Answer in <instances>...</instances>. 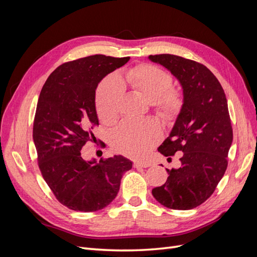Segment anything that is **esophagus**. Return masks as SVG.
Wrapping results in <instances>:
<instances>
[{"instance_id":"1","label":"esophagus","mask_w":257,"mask_h":257,"mask_svg":"<svg viewBox=\"0 0 257 257\" xmlns=\"http://www.w3.org/2000/svg\"><path fill=\"white\" fill-rule=\"evenodd\" d=\"M134 167H135V168H146V167H149V164H147V163L135 162V163H134Z\"/></svg>"}]
</instances>
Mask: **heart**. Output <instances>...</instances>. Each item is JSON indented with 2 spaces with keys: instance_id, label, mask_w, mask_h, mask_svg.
<instances>
[{
  "instance_id": "obj_1",
  "label": "heart",
  "mask_w": 257,
  "mask_h": 257,
  "mask_svg": "<svg viewBox=\"0 0 257 257\" xmlns=\"http://www.w3.org/2000/svg\"><path fill=\"white\" fill-rule=\"evenodd\" d=\"M127 87L139 93L150 103H154L158 112L166 120L175 119L182 107V97L169 90L173 78L168 73L149 64L130 68L115 78L105 79L96 92V109L99 119L105 123L113 122L119 111L122 88ZM160 128L153 121H124L111 136L115 151L131 158H142L160 139Z\"/></svg>"
}]
</instances>
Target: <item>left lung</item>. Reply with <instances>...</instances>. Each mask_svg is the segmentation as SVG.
<instances>
[{"instance_id": "8db88e82", "label": "left lung", "mask_w": 257, "mask_h": 257, "mask_svg": "<svg viewBox=\"0 0 257 257\" xmlns=\"http://www.w3.org/2000/svg\"><path fill=\"white\" fill-rule=\"evenodd\" d=\"M148 59L172 73L183 93L174 126L158 149L165 157L183 152L181 166L166 169V182L154 188L152 195L167 208L193 209L212 195L227 168L232 143L227 99L221 83L205 65L168 53Z\"/></svg>"}]
</instances>
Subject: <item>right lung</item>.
I'll return each mask as SVG.
<instances>
[{"label":"right lung","instance_id":"add662e5","mask_svg":"<svg viewBox=\"0 0 257 257\" xmlns=\"http://www.w3.org/2000/svg\"><path fill=\"white\" fill-rule=\"evenodd\" d=\"M130 58L95 54L60 65L46 80L38 97L33 141L44 180L62 205L93 212L109 205L120 190L131 160L114 155L107 160L81 157L92 142L89 131L98 124L95 91L104 77Z\"/></svg>","mask_w":257,"mask_h":257}]
</instances>
